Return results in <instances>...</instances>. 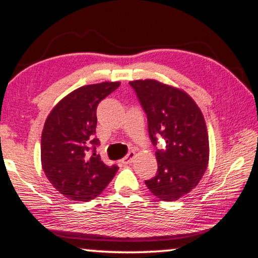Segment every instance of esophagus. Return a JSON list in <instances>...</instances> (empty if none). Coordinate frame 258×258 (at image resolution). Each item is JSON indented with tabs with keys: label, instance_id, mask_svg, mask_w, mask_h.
<instances>
[{
	"label": "esophagus",
	"instance_id": "esophagus-1",
	"mask_svg": "<svg viewBox=\"0 0 258 258\" xmlns=\"http://www.w3.org/2000/svg\"><path fill=\"white\" fill-rule=\"evenodd\" d=\"M135 157H136V153L135 152H128V154H127L126 157H124L121 161H122V164H131Z\"/></svg>",
	"mask_w": 258,
	"mask_h": 258
}]
</instances>
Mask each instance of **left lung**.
<instances>
[{
	"mask_svg": "<svg viewBox=\"0 0 258 258\" xmlns=\"http://www.w3.org/2000/svg\"><path fill=\"white\" fill-rule=\"evenodd\" d=\"M147 114L153 146L157 149V175L146 180L147 187L161 201H176L191 192L202 179L209 159L205 117L194 99L183 90L154 79L130 82Z\"/></svg>",
	"mask_w": 258,
	"mask_h": 258,
	"instance_id": "8db88e82",
	"label": "left lung"
}]
</instances>
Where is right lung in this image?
<instances>
[{
    "label": "right lung",
    "mask_w": 258,
    "mask_h": 258,
    "mask_svg": "<svg viewBox=\"0 0 258 258\" xmlns=\"http://www.w3.org/2000/svg\"><path fill=\"white\" fill-rule=\"evenodd\" d=\"M120 82L83 86L64 97L47 116L41 134V165L61 195L78 202L98 197L118 170L97 153L98 104Z\"/></svg>",
    "instance_id": "add662e5"
}]
</instances>
